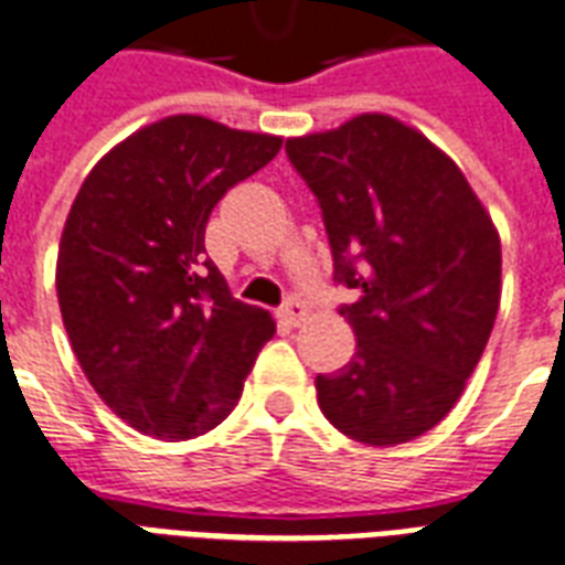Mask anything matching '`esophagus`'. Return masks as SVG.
I'll list each match as a JSON object with an SVG mask.
<instances>
[{
	"mask_svg": "<svg viewBox=\"0 0 565 565\" xmlns=\"http://www.w3.org/2000/svg\"><path fill=\"white\" fill-rule=\"evenodd\" d=\"M278 317H281L287 326H299L301 320H305V305H301L299 299H287L281 305V311H278Z\"/></svg>",
	"mask_w": 565,
	"mask_h": 565,
	"instance_id": "1",
	"label": "esophagus"
}]
</instances>
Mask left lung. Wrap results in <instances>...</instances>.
I'll list each match as a JSON object with an SVG mask.
<instances>
[{"label":"left lung","instance_id":"1","mask_svg":"<svg viewBox=\"0 0 565 565\" xmlns=\"http://www.w3.org/2000/svg\"><path fill=\"white\" fill-rule=\"evenodd\" d=\"M329 234L355 355L317 376L322 415L361 445L424 436L462 397L501 301V236L447 153L391 115L287 139Z\"/></svg>","mask_w":565,"mask_h":565}]
</instances>
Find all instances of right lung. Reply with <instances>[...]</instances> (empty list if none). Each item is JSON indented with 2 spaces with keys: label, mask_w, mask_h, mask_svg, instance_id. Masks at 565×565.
<instances>
[{
  "label": "right lung",
  "mask_w": 565,
  "mask_h": 565,
  "mask_svg": "<svg viewBox=\"0 0 565 565\" xmlns=\"http://www.w3.org/2000/svg\"><path fill=\"white\" fill-rule=\"evenodd\" d=\"M278 150V136L171 115L111 148L73 201L55 266L64 329L103 403L145 436L222 424L275 334L269 311L231 296L204 231Z\"/></svg>",
  "instance_id": "right-lung-1"
}]
</instances>
